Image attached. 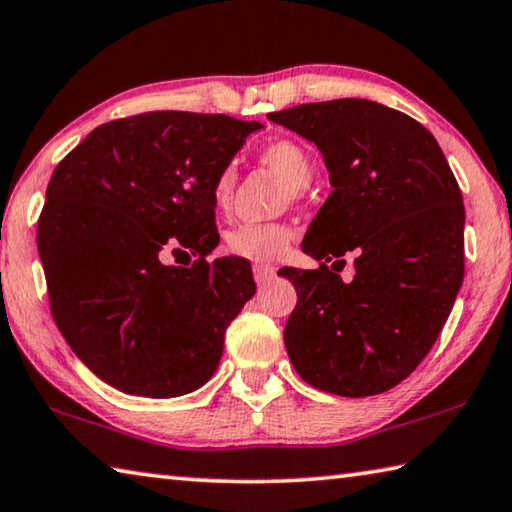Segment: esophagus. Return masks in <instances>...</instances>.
<instances>
[{
	"instance_id": "1",
	"label": "esophagus",
	"mask_w": 512,
	"mask_h": 512,
	"mask_svg": "<svg viewBox=\"0 0 512 512\" xmlns=\"http://www.w3.org/2000/svg\"><path fill=\"white\" fill-rule=\"evenodd\" d=\"M253 275H255V282L257 284H266L268 280H273L275 268L273 266H264V264H255L253 266Z\"/></svg>"
}]
</instances>
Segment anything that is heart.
<instances>
[{"label":"heart","mask_w":512,"mask_h":512,"mask_svg":"<svg viewBox=\"0 0 512 512\" xmlns=\"http://www.w3.org/2000/svg\"><path fill=\"white\" fill-rule=\"evenodd\" d=\"M259 159L264 165L271 167L273 172L288 181L295 190H302L309 185L313 176V161L304 147L293 141V138H273L259 150ZM237 172L232 165H226L215 176L212 183V201L219 210H226L235 192ZM291 239V230L282 224H244L230 232L226 237V248L230 255L248 259V262H275L284 255Z\"/></svg>","instance_id":"1"}]
</instances>
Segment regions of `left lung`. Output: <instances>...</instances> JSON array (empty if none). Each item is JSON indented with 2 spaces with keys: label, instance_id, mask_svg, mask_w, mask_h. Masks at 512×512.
I'll use <instances>...</instances> for the list:
<instances>
[{
  "label": "left lung",
  "instance_id": "8db88e82",
  "mask_svg": "<svg viewBox=\"0 0 512 512\" xmlns=\"http://www.w3.org/2000/svg\"><path fill=\"white\" fill-rule=\"evenodd\" d=\"M268 118L318 145L333 188L302 241L320 268L284 273L297 291L288 358L322 392L383 394L421 365L457 300L459 183L421 123L374 100L309 102ZM347 252L357 255L349 285L326 266Z\"/></svg>",
  "mask_w": 512,
  "mask_h": 512
}]
</instances>
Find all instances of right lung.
I'll list each match as a JSON object with an SVG mask.
<instances>
[{
  "label": "right lung",
  "mask_w": 512,
  "mask_h": 512,
  "mask_svg": "<svg viewBox=\"0 0 512 512\" xmlns=\"http://www.w3.org/2000/svg\"><path fill=\"white\" fill-rule=\"evenodd\" d=\"M259 123L147 111L96 127L53 170L37 250L55 324L125 394L172 398L215 374L255 280L219 244L212 183ZM167 249L194 254L167 267Z\"/></svg>",
  "instance_id": "1"
}]
</instances>
